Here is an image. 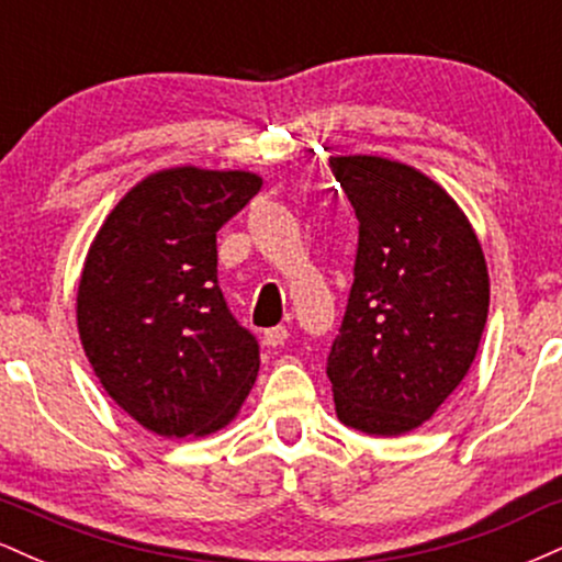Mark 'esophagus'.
<instances>
[{"instance_id": "34e87169", "label": "esophagus", "mask_w": 562, "mask_h": 562, "mask_svg": "<svg viewBox=\"0 0 562 562\" xmlns=\"http://www.w3.org/2000/svg\"><path fill=\"white\" fill-rule=\"evenodd\" d=\"M288 327H269L267 333H263V344L267 346H272V348H277V346H282L288 340Z\"/></svg>"}]
</instances>
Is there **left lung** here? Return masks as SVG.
I'll return each instance as SVG.
<instances>
[{"label": "left lung", "instance_id": "left-lung-1", "mask_svg": "<svg viewBox=\"0 0 562 562\" xmlns=\"http://www.w3.org/2000/svg\"><path fill=\"white\" fill-rule=\"evenodd\" d=\"M359 218L346 317L327 357L338 420L404 436L436 415L479 353L488 269L473 224L428 173L330 156Z\"/></svg>", "mask_w": 562, "mask_h": 562}]
</instances>
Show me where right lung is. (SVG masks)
Listing matches in <instances>:
<instances>
[{"instance_id":"obj_1","label":"right lung","mask_w":562,"mask_h":562,"mask_svg":"<svg viewBox=\"0 0 562 562\" xmlns=\"http://www.w3.org/2000/svg\"><path fill=\"white\" fill-rule=\"evenodd\" d=\"M261 184L240 169H160L89 245L76 293L83 353L108 396L153 434H216L254 389L259 344L218 290L216 232Z\"/></svg>"}]
</instances>
